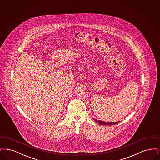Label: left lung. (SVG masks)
I'll return each mask as SVG.
<instances>
[{"label":"left lung","mask_w":160,"mask_h":160,"mask_svg":"<svg viewBox=\"0 0 160 160\" xmlns=\"http://www.w3.org/2000/svg\"><path fill=\"white\" fill-rule=\"evenodd\" d=\"M94 119V118H93ZM96 121V122H98V124H102V125H115V124H118L119 122H119H104V121H100V120H98V119H94Z\"/></svg>","instance_id":"obj_1"}]
</instances>
